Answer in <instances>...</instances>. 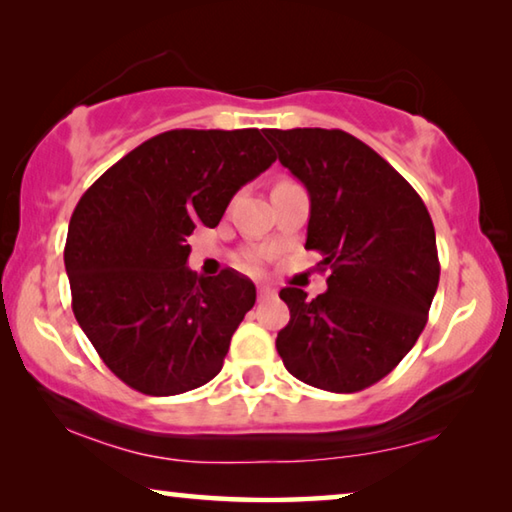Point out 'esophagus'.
<instances>
[{
  "mask_svg": "<svg viewBox=\"0 0 512 512\" xmlns=\"http://www.w3.org/2000/svg\"><path fill=\"white\" fill-rule=\"evenodd\" d=\"M275 296V289L273 287H268V284H259L257 287V298L259 300H268V298H273Z\"/></svg>",
  "mask_w": 512,
  "mask_h": 512,
  "instance_id": "1",
  "label": "esophagus"
}]
</instances>
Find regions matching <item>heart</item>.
Wrapping results in <instances>:
<instances>
[{"mask_svg": "<svg viewBox=\"0 0 512 512\" xmlns=\"http://www.w3.org/2000/svg\"><path fill=\"white\" fill-rule=\"evenodd\" d=\"M244 264H246L248 268H259V266H262V255L250 253V255L244 257Z\"/></svg>", "mask_w": 512, "mask_h": 512, "instance_id": "obj_1", "label": "heart"}]
</instances>
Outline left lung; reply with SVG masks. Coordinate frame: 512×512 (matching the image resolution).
Returning <instances> with one entry per match:
<instances>
[{
    "label": "left lung",
    "mask_w": 512,
    "mask_h": 512,
    "mask_svg": "<svg viewBox=\"0 0 512 512\" xmlns=\"http://www.w3.org/2000/svg\"><path fill=\"white\" fill-rule=\"evenodd\" d=\"M282 167L309 194L307 250L332 268L314 300L280 291L291 311L275 348L293 377L329 393L384 379L418 341L440 264L418 192L379 153L345 131L266 128Z\"/></svg>",
    "instance_id": "8db88e82"
}]
</instances>
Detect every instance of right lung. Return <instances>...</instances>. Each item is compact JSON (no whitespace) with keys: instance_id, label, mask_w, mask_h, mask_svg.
I'll list each match as a JSON object with an SVG mask.
<instances>
[{"instance_id":"add662e5","label":"right lung","mask_w":512,"mask_h":512,"mask_svg":"<svg viewBox=\"0 0 512 512\" xmlns=\"http://www.w3.org/2000/svg\"><path fill=\"white\" fill-rule=\"evenodd\" d=\"M273 162L257 128H183L146 140L81 196L65 244L72 309L124 384L167 397L219 375L257 291L232 268L189 271L187 237L219 225L232 196Z\"/></svg>"}]
</instances>
